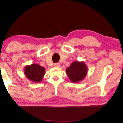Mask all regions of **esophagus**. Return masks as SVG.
<instances>
[{
    "label": "esophagus",
    "instance_id": "obj_1",
    "mask_svg": "<svg viewBox=\"0 0 123 123\" xmlns=\"http://www.w3.org/2000/svg\"><path fill=\"white\" fill-rule=\"evenodd\" d=\"M54 67H60V64L59 62L55 63V64H54Z\"/></svg>",
    "mask_w": 123,
    "mask_h": 123
}]
</instances>
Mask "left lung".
<instances>
[{
    "label": "left lung",
    "mask_w": 123,
    "mask_h": 123,
    "mask_svg": "<svg viewBox=\"0 0 123 123\" xmlns=\"http://www.w3.org/2000/svg\"><path fill=\"white\" fill-rule=\"evenodd\" d=\"M67 74L71 81L77 83L81 81L86 75L87 68L83 62H74L66 70Z\"/></svg>",
    "instance_id": "left-lung-1"
}]
</instances>
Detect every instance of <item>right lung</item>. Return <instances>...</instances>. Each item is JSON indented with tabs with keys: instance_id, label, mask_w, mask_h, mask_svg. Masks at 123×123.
Instances as JSON below:
<instances>
[{
	"instance_id": "right-lung-1",
	"label": "right lung",
	"mask_w": 123,
	"mask_h": 123,
	"mask_svg": "<svg viewBox=\"0 0 123 123\" xmlns=\"http://www.w3.org/2000/svg\"><path fill=\"white\" fill-rule=\"evenodd\" d=\"M45 73V69L38 64H32L25 68L26 77L33 82H40Z\"/></svg>"
}]
</instances>
